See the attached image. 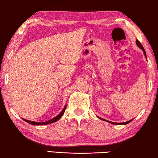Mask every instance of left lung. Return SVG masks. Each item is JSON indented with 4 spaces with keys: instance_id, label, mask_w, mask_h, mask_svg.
Segmentation results:
<instances>
[{
    "instance_id": "1",
    "label": "left lung",
    "mask_w": 158,
    "mask_h": 158,
    "mask_svg": "<svg viewBox=\"0 0 158 158\" xmlns=\"http://www.w3.org/2000/svg\"><path fill=\"white\" fill-rule=\"evenodd\" d=\"M135 43H136V45L138 46V47L140 48V49H142V50H143V52H144V56H145V57H146V59L147 60V55H146V52H145V51H144V47L143 46V45L141 44V43H140V42H139L138 40H136V42H135ZM98 118H100L101 120H105V121H106V122H108V123H112V124H114V125H127V124H128V123H129L130 122H131L132 120H134V119H131V120H128V121L125 122V123H114V122H111V121H109V120H106V119H103V118H101V117H98Z\"/></svg>"
}]
</instances>
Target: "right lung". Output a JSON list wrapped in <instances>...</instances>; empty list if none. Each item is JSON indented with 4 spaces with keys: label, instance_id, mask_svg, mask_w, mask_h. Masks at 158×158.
Returning a JSON list of instances; mask_svg holds the SVG:
<instances>
[{
    "label": "right lung",
    "instance_id": "1",
    "mask_svg": "<svg viewBox=\"0 0 158 158\" xmlns=\"http://www.w3.org/2000/svg\"><path fill=\"white\" fill-rule=\"evenodd\" d=\"M66 105H65V106L64 107V109L62 110V111L58 114L57 116H56L55 117V118H52L51 120H48V121H46V122H42V123H40V122H35V121H31V120H26V119H24L23 118L24 121L29 123V124L31 125H48V124H51V123H55L57 121V120L60 119L61 116H63V114H64V112L65 110H66Z\"/></svg>",
    "mask_w": 158,
    "mask_h": 158
}]
</instances>
